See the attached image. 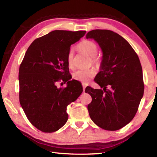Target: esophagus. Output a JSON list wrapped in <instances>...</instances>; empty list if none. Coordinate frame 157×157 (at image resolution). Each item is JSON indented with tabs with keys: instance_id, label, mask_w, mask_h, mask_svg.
<instances>
[{
	"instance_id": "1",
	"label": "esophagus",
	"mask_w": 157,
	"mask_h": 157,
	"mask_svg": "<svg viewBox=\"0 0 157 157\" xmlns=\"http://www.w3.org/2000/svg\"><path fill=\"white\" fill-rule=\"evenodd\" d=\"M82 86H83V91L84 92V91H85V88H86V85L83 83V84H82Z\"/></svg>"
}]
</instances>
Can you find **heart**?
Listing matches in <instances>:
<instances>
[{
	"label": "heart",
	"instance_id": "heart-1",
	"mask_svg": "<svg viewBox=\"0 0 157 157\" xmlns=\"http://www.w3.org/2000/svg\"><path fill=\"white\" fill-rule=\"evenodd\" d=\"M79 49L81 51L86 53L90 57H91V62L97 66H100V59L95 57L98 53V47L94 42L91 41H84L78 45ZM73 58H74V50L73 48L69 50L67 55V62L69 67L73 66ZM96 73L95 68H89L86 70H77L73 73V77L77 80L86 82Z\"/></svg>",
	"mask_w": 157,
	"mask_h": 157
}]
</instances>
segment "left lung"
<instances>
[{
	"label": "left lung",
	"mask_w": 157,
	"mask_h": 157,
	"mask_svg": "<svg viewBox=\"0 0 157 157\" xmlns=\"http://www.w3.org/2000/svg\"><path fill=\"white\" fill-rule=\"evenodd\" d=\"M102 52L100 71L95 82L102 89L87 86L88 105L93 122L102 129L115 131L128 124L136 115L144 93L139 58L123 37L108 30L89 32Z\"/></svg>",
	"instance_id": "8db88e82"
}]
</instances>
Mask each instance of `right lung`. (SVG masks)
Returning <instances> with one entry per match:
<instances>
[{
    "label": "right lung",
    "mask_w": 157,
    "mask_h": 157,
    "mask_svg": "<svg viewBox=\"0 0 157 157\" xmlns=\"http://www.w3.org/2000/svg\"><path fill=\"white\" fill-rule=\"evenodd\" d=\"M86 31L54 30L34 40L27 50L18 73L19 100L26 116L44 132H54L68 121L67 106L83 91L81 83L71 79L67 55L71 46ZM61 79L67 87H57Z\"/></svg>",
    "instance_id": "add662e5"
}]
</instances>
